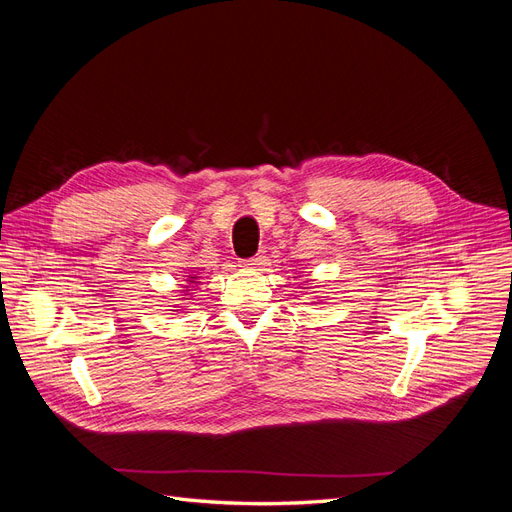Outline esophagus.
<instances>
[{
	"instance_id": "1",
	"label": "esophagus",
	"mask_w": 512,
	"mask_h": 512,
	"mask_svg": "<svg viewBox=\"0 0 512 512\" xmlns=\"http://www.w3.org/2000/svg\"><path fill=\"white\" fill-rule=\"evenodd\" d=\"M267 262V258L262 256V254H256V256H252V258H245L243 260V267H250V269H258V267H262Z\"/></svg>"
}]
</instances>
